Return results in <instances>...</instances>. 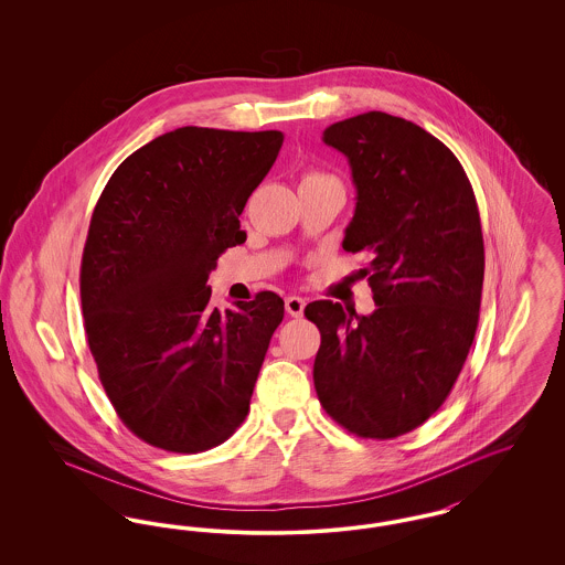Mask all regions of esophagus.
Listing matches in <instances>:
<instances>
[{
    "label": "esophagus",
    "mask_w": 565,
    "mask_h": 565,
    "mask_svg": "<svg viewBox=\"0 0 565 565\" xmlns=\"http://www.w3.org/2000/svg\"><path fill=\"white\" fill-rule=\"evenodd\" d=\"M286 311H288L292 318H300L302 311H305V298H300V296H288V298H286Z\"/></svg>",
    "instance_id": "esophagus-1"
}]
</instances>
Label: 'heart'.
<instances>
[{
    "instance_id": "obj_1",
    "label": "heart",
    "mask_w": 565,
    "mask_h": 565,
    "mask_svg": "<svg viewBox=\"0 0 565 565\" xmlns=\"http://www.w3.org/2000/svg\"><path fill=\"white\" fill-rule=\"evenodd\" d=\"M313 180H332V178L326 175V173H320V171H309V173L302 175V182H313Z\"/></svg>"
}]
</instances>
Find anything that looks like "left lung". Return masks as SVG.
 <instances>
[{"label": "left lung", "instance_id": "obj_1", "mask_svg": "<svg viewBox=\"0 0 565 565\" xmlns=\"http://www.w3.org/2000/svg\"><path fill=\"white\" fill-rule=\"evenodd\" d=\"M323 141L348 157L358 190L343 247L376 309L358 316L332 300L305 307L322 343L313 383L345 430L387 440L440 408L475 341L484 247L475 190L456 154L411 120L366 111L334 122Z\"/></svg>", "mask_w": 565, "mask_h": 565}]
</instances>
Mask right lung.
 <instances>
[{"label":"right lung","instance_id":"add662e5","mask_svg":"<svg viewBox=\"0 0 565 565\" xmlns=\"http://www.w3.org/2000/svg\"><path fill=\"white\" fill-rule=\"evenodd\" d=\"M281 143V131H169L118 164L93 210L88 348L120 422L152 447L207 451L249 411L284 300L258 292L217 311L207 277L245 242L239 215Z\"/></svg>","mask_w":565,"mask_h":565}]
</instances>
